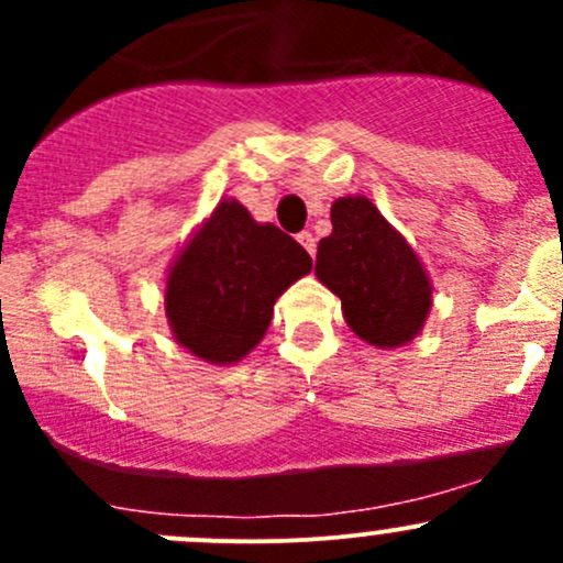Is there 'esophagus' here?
Listing matches in <instances>:
<instances>
[{"mask_svg":"<svg viewBox=\"0 0 563 563\" xmlns=\"http://www.w3.org/2000/svg\"><path fill=\"white\" fill-rule=\"evenodd\" d=\"M297 240H299V245H302L305 250H308L310 255H316V236L310 234V231H302V234H299Z\"/></svg>","mask_w":563,"mask_h":563,"instance_id":"34e87169","label":"esophagus"}]
</instances>
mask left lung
Listing matches in <instances>:
<instances>
[{"instance_id":"1","label":"left lung","mask_w":563,"mask_h":563,"mask_svg":"<svg viewBox=\"0 0 563 563\" xmlns=\"http://www.w3.org/2000/svg\"><path fill=\"white\" fill-rule=\"evenodd\" d=\"M332 234L318 242L316 275L343 305L345 323L378 349L408 343L430 310L417 253L365 196L332 203Z\"/></svg>"}]
</instances>
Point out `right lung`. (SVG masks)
I'll return each mask as SVG.
<instances>
[{
	"mask_svg": "<svg viewBox=\"0 0 563 563\" xmlns=\"http://www.w3.org/2000/svg\"><path fill=\"white\" fill-rule=\"evenodd\" d=\"M310 269L313 258L297 240L223 201L168 272L174 338L212 365L240 362L264 338L277 297Z\"/></svg>",
	"mask_w": 563,
	"mask_h": 563,
	"instance_id": "obj_1",
	"label": "right lung"
}]
</instances>
